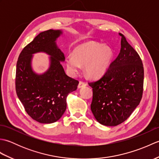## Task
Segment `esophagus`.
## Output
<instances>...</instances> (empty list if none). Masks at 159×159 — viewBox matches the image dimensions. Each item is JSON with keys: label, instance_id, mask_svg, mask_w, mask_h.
<instances>
[{"label": "esophagus", "instance_id": "obj_1", "mask_svg": "<svg viewBox=\"0 0 159 159\" xmlns=\"http://www.w3.org/2000/svg\"><path fill=\"white\" fill-rule=\"evenodd\" d=\"M86 85H87L86 83L83 82V81H80L79 83V85H78V87H79V88H81V87H85Z\"/></svg>", "mask_w": 159, "mask_h": 159}]
</instances>
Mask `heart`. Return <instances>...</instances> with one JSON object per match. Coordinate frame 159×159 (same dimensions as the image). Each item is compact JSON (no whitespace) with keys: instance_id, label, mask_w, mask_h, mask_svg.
I'll list each match as a JSON object with an SVG mask.
<instances>
[{"instance_id":"b5f03b06","label":"heart","mask_w":159,"mask_h":159,"mask_svg":"<svg viewBox=\"0 0 159 159\" xmlns=\"http://www.w3.org/2000/svg\"><path fill=\"white\" fill-rule=\"evenodd\" d=\"M113 51L109 46L95 42H87L74 48L73 55H67L66 61L70 74L75 75L85 65L86 75L97 79L106 73L112 61Z\"/></svg>"}]
</instances>
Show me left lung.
Listing matches in <instances>:
<instances>
[{"label":"left lung","instance_id":"left-lung-1","mask_svg":"<svg viewBox=\"0 0 159 159\" xmlns=\"http://www.w3.org/2000/svg\"><path fill=\"white\" fill-rule=\"evenodd\" d=\"M120 35L121 49L117 58L100 79L89 83L93 88L91 110L96 120L107 126L126 120L139 104L143 90L142 61L124 35Z\"/></svg>","mask_w":159,"mask_h":159}]
</instances>
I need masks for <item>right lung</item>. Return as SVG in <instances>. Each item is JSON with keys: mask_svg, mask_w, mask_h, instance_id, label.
Masks as SVG:
<instances>
[{"mask_svg": "<svg viewBox=\"0 0 159 159\" xmlns=\"http://www.w3.org/2000/svg\"><path fill=\"white\" fill-rule=\"evenodd\" d=\"M61 30L50 29L40 33L23 48L16 64V91L26 112L42 124L59 120L67 107L68 94L77 89L78 80L66 74L61 62L65 56L57 46ZM45 52L50 55V66L42 75L32 70V55Z\"/></svg>", "mask_w": 159, "mask_h": 159, "instance_id": "right-lung-1", "label": "right lung"}]
</instances>
